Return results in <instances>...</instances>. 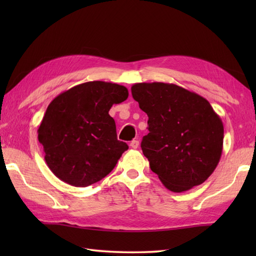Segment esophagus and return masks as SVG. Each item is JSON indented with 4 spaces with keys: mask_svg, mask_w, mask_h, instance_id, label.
Returning <instances> with one entry per match:
<instances>
[{
    "mask_svg": "<svg viewBox=\"0 0 256 256\" xmlns=\"http://www.w3.org/2000/svg\"><path fill=\"white\" fill-rule=\"evenodd\" d=\"M138 145H140V142L138 140H133L131 143H130V146H131L132 148H138Z\"/></svg>",
    "mask_w": 256,
    "mask_h": 256,
    "instance_id": "esophagus-1",
    "label": "esophagus"
}]
</instances>
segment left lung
<instances>
[{
	"label": "left lung",
	"instance_id": "1",
	"mask_svg": "<svg viewBox=\"0 0 256 256\" xmlns=\"http://www.w3.org/2000/svg\"><path fill=\"white\" fill-rule=\"evenodd\" d=\"M131 90L148 116L140 148L150 170L174 192L204 182L224 148V123L208 100L174 84H135Z\"/></svg>",
	"mask_w": 256,
	"mask_h": 256
}]
</instances>
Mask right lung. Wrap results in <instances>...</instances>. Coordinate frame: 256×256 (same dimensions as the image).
<instances>
[{
    "label": "right lung",
    "mask_w": 256,
    "mask_h": 256,
    "mask_svg": "<svg viewBox=\"0 0 256 256\" xmlns=\"http://www.w3.org/2000/svg\"><path fill=\"white\" fill-rule=\"evenodd\" d=\"M128 96L124 86L89 81L50 103L37 133L54 175L72 186L86 187L111 172L128 146L118 140L108 111Z\"/></svg>",
    "instance_id": "add662e5"
}]
</instances>
